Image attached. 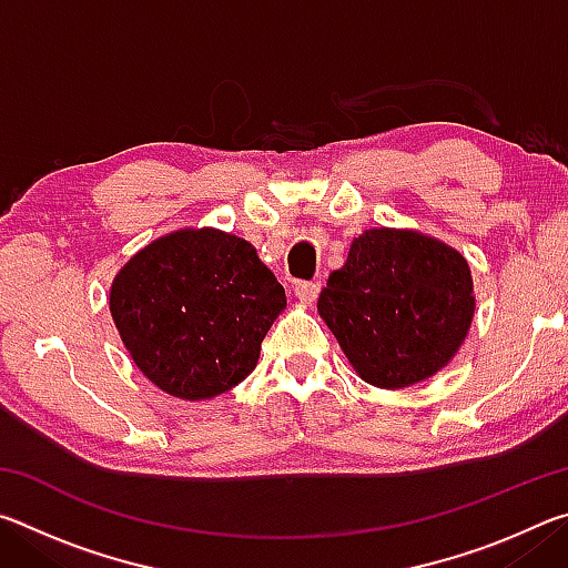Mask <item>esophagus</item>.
<instances>
[{
    "label": "esophagus",
    "instance_id": "esophagus-1",
    "mask_svg": "<svg viewBox=\"0 0 568 568\" xmlns=\"http://www.w3.org/2000/svg\"><path fill=\"white\" fill-rule=\"evenodd\" d=\"M295 295H297V301L301 303H313L315 297H318V293H321V283H313V281H301V283H295Z\"/></svg>",
    "mask_w": 568,
    "mask_h": 568
}]
</instances>
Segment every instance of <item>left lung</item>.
I'll use <instances>...</instances> for the list:
<instances>
[{
	"label": "left lung",
	"mask_w": 568,
	"mask_h": 568,
	"mask_svg": "<svg viewBox=\"0 0 568 568\" xmlns=\"http://www.w3.org/2000/svg\"><path fill=\"white\" fill-rule=\"evenodd\" d=\"M466 257L413 230L373 227L333 271L318 313L371 386L406 388L438 373L474 321Z\"/></svg>",
	"instance_id": "left-lung-1"
}]
</instances>
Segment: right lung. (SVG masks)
I'll list each match as a JSON object with an SVG mask.
<instances>
[{
    "label": "right lung",
    "mask_w": 568,
    "mask_h": 568,
    "mask_svg": "<svg viewBox=\"0 0 568 568\" xmlns=\"http://www.w3.org/2000/svg\"><path fill=\"white\" fill-rule=\"evenodd\" d=\"M285 291L247 240L178 230L132 255L110 313L132 361L160 390L207 400L253 373Z\"/></svg>",
    "instance_id": "right-lung-1"
}]
</instances>
